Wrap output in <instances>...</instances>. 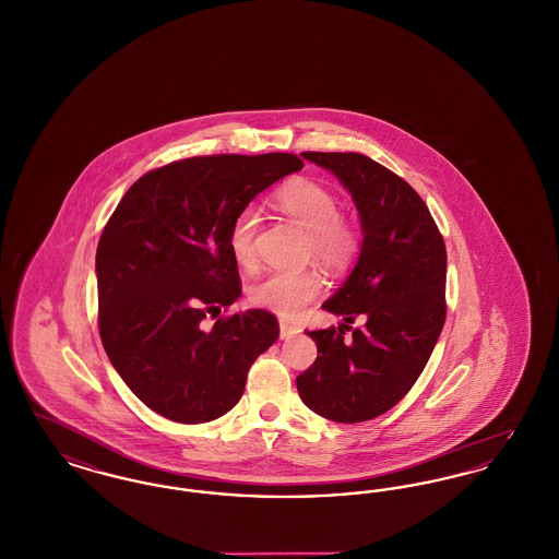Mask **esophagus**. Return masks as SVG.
Returning a JSON list of instances; mask_svg holds the SVG:
<instances>
[{
    "label": "esophagus",
    "mask_w": 559,
    "mask_h": 559,
    "mask_svg": "<svg viewBox=\"0 0 559 559\" xmlns=\"http://www.w3.org/2000/svg\"><path fill=\"white\" fill-rule=\"evenodd\" d=\"M297 333H299V326H297V324L281 320V340H292Z\"/></svg>",
    "instance_id": "34e87169"
}]
</instances>
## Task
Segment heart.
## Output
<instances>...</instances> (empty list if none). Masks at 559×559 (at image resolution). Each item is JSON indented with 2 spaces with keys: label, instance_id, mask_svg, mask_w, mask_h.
Segmentation results:
<instances>
[{
  "label": "heart",
  "instance_id": "b5f03b06",
  "mask_svg": "<svg viewBox=\"0 0 559 559\" xmlns=\"http://www.w3.org/2000/svg\"><path fill=\"white\" fill-rule=\"evenodd\" d=\"M274 203L281 212L292 215L310 235V251L322 266L340 270L352 262L358 249V239L354 228L342 217H337L340 205L331 190L314 180L295 178L276 190ZM258 222V212L253 207H247L235 217L230 226L228 247L239 266H255ZM320 289L322 281L312 270H276L251 285L249 299L253 306L266 308L278 317H295L319 295Z\"/></svg>",
  "mask_w": 559,
  "mask_h": 559
}]
</instances>
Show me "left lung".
<instances>
[{
    "mask_svg": "<svg viewBox=\"0 0 559 559\" xmlns=\"http://www.w3.org/2000/svg\"><path fill=\"white\" fill-rule=\"evenodd\" d=\"M337 176L360 215L362 245L322 308L346 325L308 331L319 356L297 377L304 404L337 424L369 421L415 385L447 319V247L424 199L360 153H301ZM364 324L343 342L348 324Z\"/></svg>",
    "mask_w": 559,
    "mask_h": 559,
    "instance_id": "left-lung-1",
    "label": "left lung"
}]
</instances>
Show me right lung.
Instances as JSON below:
<instances>
[{
	"label": "right lung",
	"mask_w": 559,
	"mask_h": 559,
	"mask_svg": "<svg viewBox=\"0 0 559 559\" xmlns=\"http://www.w3.org/2000/svg\"><path fill=\"white\" fill-rule=\"evenodd\" d=\"M301 167L287 153L176 160L133 182L110 215L96 251L100 340L126 385L160 417L226 415L255 358L278 340L266 310L219 317L212 330L200 322L239 299L235 217Z\"/></svg>",
	"instance_id": "right-lung-1"
}]
</instances>
